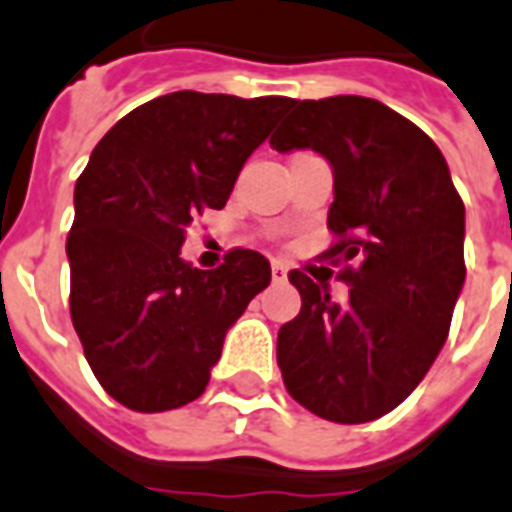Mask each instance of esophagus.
Here are the masks:
<instances>
[{
  "label": "esophagus",
  "mask_w": 512,
  "mask_h": 512,
  "mask_svg": "<svg viewBox=\"0 0 512 512\" xmlns=\"http://www.w3.org/2000/svg\"><path fill=\"white\" fill-rule=\"evenodd\" d=\"M272 280L275 282H285L288 280V272H285V267H282V264H272Z\"/></svg>",
  "instance_id": "34e87169"
}]
</instances>
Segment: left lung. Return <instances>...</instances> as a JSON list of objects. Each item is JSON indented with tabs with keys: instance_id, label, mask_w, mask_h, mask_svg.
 <instances>
[{
	"instance_id": "left-lung-1",
	"label": "left lung",
	"mask_w": 512,
	"mask_h": 512,
	"mask_svg": "<svg viewBox=\"0 0 512 512\" xmlns=\"http://www.w3.org/2000/svg\"><path fill=\"white\" fill-rule=\"evenodd\" d=\"M277 153L325 155L333 169L327 256L343 269L346 304L293 269L301 312L277 333L288 394L333 423H367L418 388L449 335L465 282V206L436 142L370 97L298 100L272 134Z\"/></svg>"
}]
</instances>
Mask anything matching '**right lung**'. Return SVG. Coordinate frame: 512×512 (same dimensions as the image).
I'll return each instance as SVG.
<instances>
[{
    "label": "right lung",
    "instance_id": "right-lung-1",
    "mask_svg": "<svg viewBox=\"0 0 512 512\" xmlns=\"http://www.w3.org/2000/svg\"><path fill=\"white\" fill-rule=\"evenodd\" d=\"M290 97L171 92L126 113L81 171L68 232L71 320L94 378L137 412L198 399L224 335L272 280L256 251L198 269L179 256L192 219L224 208Z\"/></svg>",
    "mask_w": 512,
    "mask_h": 512
}]
</instances>
